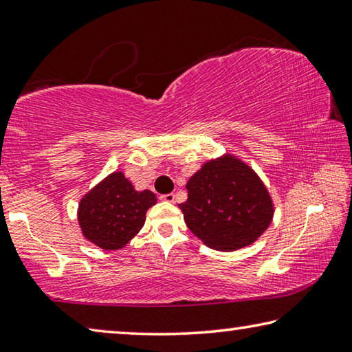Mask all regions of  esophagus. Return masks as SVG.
Listing matches in <instances>:
<instances>
[{
  "instance_id": "34e87169",
  "label": "esophagus",
  "mask_w": 352,
  "mask_h": 352,
  "mask_svg": "<svg viewBox=\"0 0 352 352\" xmlns=\"http://www.w3.org/2000/svg\"><path fill=\"white\" fill-rule=\"evenodd\" d=\"M160 199H162L163 201H169V204H174L175 201V195L174 194H164V195H160Z\"/></svg>"
}]
</instances>
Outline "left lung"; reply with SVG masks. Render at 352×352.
I'll return each mask as SVG.
<instances>
[{
	"mask_svg": "<svg viewBox=\"0 0 352 352\" xmlns=\"http://www.w3.org/2000/svg\"><path fill=\"white\" fill-rule=\"evenodd\" d=\"M178 205L188 228L219 252L253 243L273 217L270 194L256 172L233 155L211 160L189 178Z\"/></svg>",
	"mask_w": 352,
	"mask_h": 352,
	"instance_id": "1",
	"label": "left lung"
}]
</instances>
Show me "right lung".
<instances>
[{"mask_svg": "<svg viewBox=\"0 0 352 352\" xmlns=\"http://www.w3.org/2000/svg\"><path fill=\"white\" fill-rule=\"evenodd\" d=\"M155 204L152 190H135L122 172H113L83 195L77 219L85 239L104 250H119L142 228Z\"/></svg>", "mask_w": 352, "mask_h": 352, "instance_id": "right-lung-1", "label": "right lung"}]
</instances>
